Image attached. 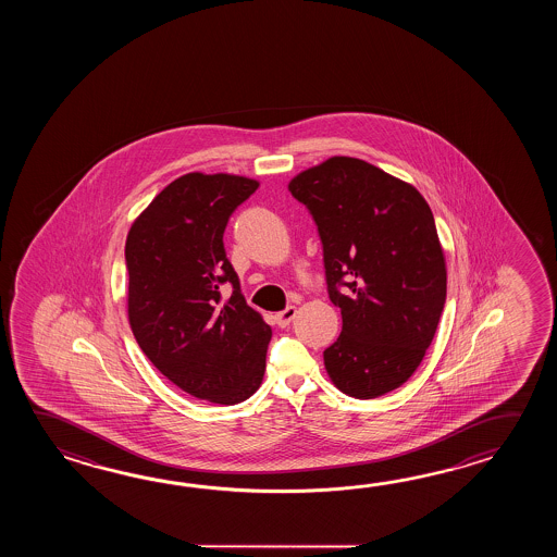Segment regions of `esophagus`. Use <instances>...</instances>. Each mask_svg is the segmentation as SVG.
Wrapping results in <instances>:
<instances>
[{
	"instance_id": "esophagus-1",
	"label": "esophagus",
	"mask_w": 557,
	"mask_h": 557,
	"mask_svg": "<svg viewBox=\"0 0 557 557\" xmlns=\"http://www.w3.org/2000/svg\"><path fill=\"white\" fill-rule=\"evenodd\" d=\"M296 317V308L295 307H286L283 312H278L274 320H276V324L281 326V329H286Z\"/></svg>"
}]
</instances>
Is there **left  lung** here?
<instances>
[{
	"label": "left lung",
	"instance_id": "left-lung-1",
	"mask_svg": "<svg viewBox=\"0 0 557 557\" xmlns=\"http://www.w3.org/2000/svg\"><path fill=\"white\" fill-rule=\"evenodd\" d=\"M288 190L319 226L332 305L343 332L324 350L338 391L360 400L414 374L446 302V261L418 190L355 157L298 173Z\"/></svg>",
	"mask_w": 557,
	"mask_h": 557
}]
</instances>
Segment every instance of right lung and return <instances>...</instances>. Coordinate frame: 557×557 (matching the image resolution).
<instances>
[{
  "instance_id": "right-lung-1",
  "label": "right lung",
  "mask_w": 557,
  "mask_h": 557,
  "mask_svg": "<svg viewBox=\"0 0 557 557\" xmlns=\"http://www.w3.org/2000/svg\"><path fill=\"white\" fill-rule=\"evenodd\" d=\"M257 189L255 178L187 173L135 219L125 243L135 341L199 400L243 403L264 376L273 331L240 295L223 245L228 216Z\"/></svg>"
}]
</instances>
